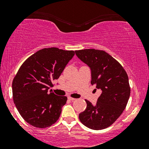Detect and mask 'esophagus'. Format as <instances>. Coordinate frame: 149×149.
<instances>
[{"mask_svg":"<svg viewBox=\"0 0 149 149\" xmlns=\"http://www.w3.org/2000/svg\"><path fill=\"white\" fill-rule=\"evenodd\" d=\"M68 100H70V101H75V100H76V99H75V98H72V97H68Z\"/></svg>","mask_w":149,"mask_h":149,"instance_id":"34e87169","label":"esophagus"}]
</instances>
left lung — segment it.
Here are the masks:
<instances>
[{"label": "left lung", "instance_id": "1", "mask_svg": "<svg viewBox=\"0 0 149 149\" xmlns=\"http://www.w3.org/2000/svg\"><path fill=\"white\" fill-rule=\"evenodd\" d=\"M75 52L91 70V84L102 90L95 105L85 100L87 108L79 114V119L90 129H105L118 118L127 106L130 95L127 74L105 51L85 49Z\"/></svg>", "mask_w": 149, "mask_h": 149}]
</instances>
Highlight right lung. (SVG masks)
I'll list each match as a JSON object with an SVG mask.
<instances>
[{"label":"right lung","mask_w":149,"mask_h":149,"mask_svg":"<svg viewBox=\"0 0 149 149\" xmlns=\"http://www.w3.org/2000/svg\"><path fill=\"white\" fill-rule=\"evenodd\" d=\"M74 54L73 50L44 48L22 64L13 81V96L19 113L28 123L45 128L59 119L67 97L48 90Z\"/></svg>","instance_id":"add662e5"}]
</instances>
